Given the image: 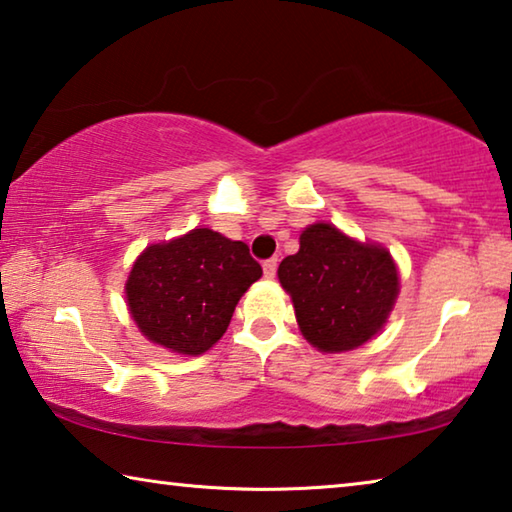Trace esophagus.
Listing matches in <instances>:
<instances>
[{
	"label": "esophagus",
	"mask_w": 512,
	"mask_h": 512,
	"mask_svg": "<svg viewBox=\"0 0 512 512\" xmlns=\"http://www.w3.org/2000/svg\"><path fill=\"white\" fill-rule=\"evenodd\" d=\"M263 272H265L267 279H274V274H276V258H267V261L263 263Z\"/></svg>",
	"instance_id": "esophagus-1"
}]
</instances>
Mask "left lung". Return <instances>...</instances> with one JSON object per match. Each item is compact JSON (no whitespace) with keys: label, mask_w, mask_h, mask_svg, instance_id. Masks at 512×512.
Here are the masks:
<instances>
[{"label":"left lung","mask_w":512,"mask_h":512,"mask_svg":"<svg viewBox=\"0 0 512 512\" xmlns=\"http://www.w3.org/2000/svg\"><path fill=\"white\" fill-rule=\"evenodd\" d=\"M279 281L292 297L304 338L326 354L372 340L399 295L388 249L358 242L324 222L306 226L297 254L279 265Z\"/></svg>","instance_id":"obj_1"}]
</instances>
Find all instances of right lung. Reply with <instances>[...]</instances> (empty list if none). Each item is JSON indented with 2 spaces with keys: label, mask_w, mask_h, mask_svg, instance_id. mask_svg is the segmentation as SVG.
Wrapping results in <instances>:
<instances>
[{
  "label": "right lung",
  "mask_w": 512,
  "mask_h": 512,
  "mask_svg": "<svg viewBox=\"0 0 512 512\" xmlns=\"http://www.w3.org/2000/svg\"><path fill=\"white\" fill-rule=\"evenodd\" d=\"M261 276L245 242L192 229L142 251L124 290L133 322L149 342L199 356L222 338L240 297Z\"/></svg>",
  "instance_id": "add662e5"
}]
</instances>
